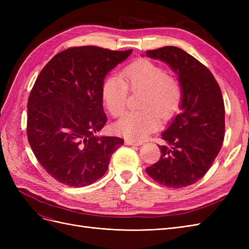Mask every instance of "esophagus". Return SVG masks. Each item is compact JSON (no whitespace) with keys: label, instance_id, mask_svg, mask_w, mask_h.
<instances>
[{"label":"esophagus","instance_id":"34e87169","mask_svg":"<svg viewBox=\"0 0 249 249\" xmlns=\"http://www.w3.org/2000/svg\"><path fill=\"white\" fill-rule=\"evenodd\" d=\"M125 144L126 145H133V146H137V145H140L141 143L140 142H135L133 140H130V139H126L125 140Z\"/></svg>","mask_w":249,"mask_h":249}]
</instances>
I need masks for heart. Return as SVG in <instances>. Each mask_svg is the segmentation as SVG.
<instances>
[{
    "label": "heart",
    "instance_id": "heart-1",
    "mask_svg": "<svg viewBox=\"0 0 249 249\" xmlns=\"http://www.w3.org/2000/svg\"><path fill=\"white\" fill-rule=\"evenodd\" d=\"M130 92L141 91L137 111L127 112L118 120L115 130L126 139L141 141L159 125L161 118L171 117L179 109L183 89L178 79L147 59L126 65L122 79L109 76L102 85V101L113 116L122 115Z\"/></svg>",
    "mask_w": 249,
    "mask_h": 249
}]
</instances>
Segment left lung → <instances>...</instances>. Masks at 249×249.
I'll use <instances>...</instances> for the list:
<instances>
[{
    "label": "left lung",
    "mask_w": 249,
    "mask_h": 249,
    "mask_svg": "<svg viewBox=\"0 0 249 249\" xmlns=\"http://www.w3.org/2000/svg\"><path fill=\"white\" fill-rule=\"evenodd\" d=\"M149 58L167 63L178 73L183 89L180 112L159 145L160 160L146 167L157 183L183 188L196 183L212 166L224 139V103L214 76L197 59L177 47L146 51Z\"/></svg>",
    "instance_id": "left-lung-1"
}]
</instances>
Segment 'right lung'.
Returning a JSON list of instances; mask_svg holds the SVG:
<instances>
[{"mask_svg":"<svg viewBox=\"0 0 249 249\" xmlns=\"http://www.w3.org/2000/svg\"><path fill=\"white\" fill-rule=\"evenodd\" d=\"M133 50L73 47L53 57L28 100L27 136L39 164L71 187L94 183L106 173L119 137H97L107 123L102 101L106 74Z\"/></svg>","mask_w":249,"mask_h":249,"instance_id":"right-lung-1","label":"right lung"}]
</instances>
